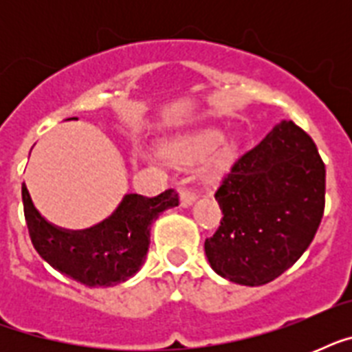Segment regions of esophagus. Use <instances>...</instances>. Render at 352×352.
<instances>
[{
	"label": "esophagus",
	"instance_id": "1",
	"mask_svg": "<svg viewBox=\"0 0 352 352\" xmlns=\"http://www.w3.org/2000/svg\"><path fill=\"white\" fill-rule=\"evenodd\" d=\"M179 203H181L182 208H190V206L195 203V193L190 192V190H182L181 197H179Z\"/></svg>",
	"mask_w": 352,
	"mask_h": 352
}]
</instances>
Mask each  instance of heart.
Returning <instances> with one entry per match:
<instances>
[{
    "mask_svg": "<svg viewBox=\"0 0 352 352\" xmlns=\"http://www.w3.org/2000/svg\"><path fill=\"white\" fill-rule=\"evenodd\" d=\"M214 145L216 148L210 153L206 171L212 175H217L230 166L232 157H234V142L226 140V138L217 142V133H206L201 137L190 138L186 142L177 144L175 148L171 149V160L181 166L195 164L197 160H201L204 155L208 153Z\"/></svg>",
    "mask_w": 352,
    "mask_h": 352,
    "instance_id": "heart-1",
    "label": "heart"
}]
</instances>
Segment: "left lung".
<instances>
[{
    "label": "left lung",
    "instance_id": "left-lung-1",
    "mask_svg": "<svg viewBox=\"0 0 352 352\" xmlns=\"http://www.w3.org/2000/svg\"><path fill=\"white\" fill-rule=\"evenodd\" d=\"M215 201L223 221L204 241L210 267L232 283H270L300 259L322 223L325 164L316 144L281 120L235 160Z\"/></svg>",
    "mask_w": 352,
    "mask_h": 352
}]
</instances>
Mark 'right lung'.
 <instances>
[{"mask_svg":"<svg viewBox=\"0 0 352 352\" xmlns=\"http://www.w3.org/2000/svg\"><path fill=\"white\" fill-rule=\"evenodd\" d=\"M21 197L30 239L41 259L87 287H115L133 278L148 254L151 225L164 210L179 206L173 190L151 199L126 193L109 217L84 230H69L38 212L25 184Z\"/></svg>","mask_w":352,"mask_h":352,"instance_id":"1","label":"right lung"}]
</instances>
